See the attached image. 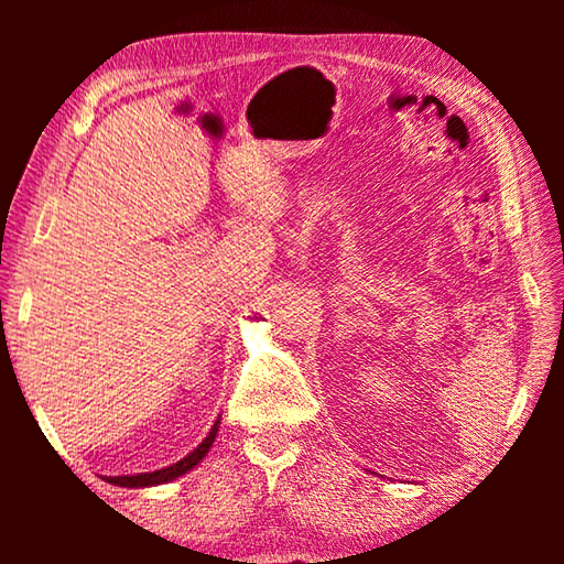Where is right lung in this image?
<instances>
[{
	"label": "right lung",
	"instance_id": "obj_1",
	"mask_svg": "<svg viewBox=\"0 0 564 564\" xmlns=\"http://www.w3.org/2000/svg\"><path fill=\"white\" fill-rule=\"evenodd\" d=\"M218 423H221V417L216 420L212 433H208L202 445L196 447V451H191L186 457H181L178 463L169 465V467H161V470H154V473H139V475H119V477H104V480L111 482V485H119V488H149V485H164V482H171L176 480V477L186 475L188 470H194V467L204 460L206 453L212 451V445L216 441L218 435Z\"/></svg>",
	"mask_w": 564,
	"mask_h": 564
}]
</instances>
